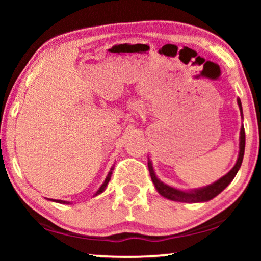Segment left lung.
Returning <instances> with one entry per match:
<instances>
[{
  "instance_id": "8db88e82",
  "label": "left lung",
  "mask_w": 261,
  "mask_h": 261,
  "mask_svg": "<svg viewBox=\"0 0 261 261\" xmlns=\"http://www.w3.org/2000/svg\"><path fill=\"white\" fill-rule=\"evenodd\" d=\"M238 106H239V109H240L242 120H244V114H242V106H241L240 98H238ZM239 141H240L239 142V155H238L237 163H235V165L233 166V169H231L228 173L224 174L223 177H221L220 179L214 181V183L203 188L191 189V190H180V189L170 187V185H167L164 183V181L160 180L159 178L156 177L154 169H153L152 160L148 158L149 174H151V179L153 181V184H154L156 191H158L163 197H165L167 199H171V201H176V202H183V203L208 202L214 197H216L217 195L221 194V192H222L224 189L231 183V180H233L234 177L237 176L239 169L241 167L242 159H244V154H245V142H246L244 124H242L240 129V138H239Z\"/></svg>"
}]
</instances>
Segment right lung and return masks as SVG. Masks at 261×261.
Returning <instances> with one entry per match:
<instances>
[{"instance_id":"right-lung-1","label":"right lung","mask_w":261,"mask_h":261,"mask_svg":"<svg viewBox=\"0 0 261 261\" xmlns=\"http://www.w3.org/2000/svg\"><path fill=\"white\" fill-rule=\"evenodd\" d=\"M113 170H114V165L112 166V169H110V171L108 172V174H107V177H106V179H105V181H103V184L101 185V187H99V189L97 191L95 192V195L92 196V197H95V196H98V195H101L103 191L106 190V188H107V185H108V183H109V180H110V178H112V174H113ZM48 201H52V202H57V203H62V204H71L70 202H67V201H62V199H51V198H47Z\"/></svg>"}]
</instances>
